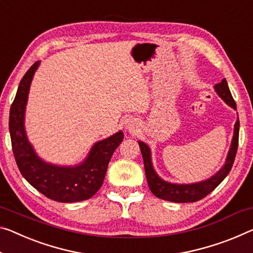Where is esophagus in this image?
Masks as SVG:
<instances>
[{
    "label": "esophagus",
    "mask_w": 253,
    "mask_h": 253,
    "mask_svg": "<svg viewBox=\"0 0 253 253\" xmlns=\"http://www.w3.org/2000/svg\"><path fill=\"white\" fill-rule=\"evenodd\" d=\"M135 126H134V123L132 122V121H127L126 123V130H129L130 132H133L134 131V127Z\"/></svg>",
    "instance_id": "1"
}]
</instances>
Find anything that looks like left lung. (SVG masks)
I'll return each instance as SVG.
<instances>
[{
  "mask_svg": "<svg viewBox=\"0 0 253 253\" xmlns=\"http://www.w3.org/2000/svg\"><path fill=\"white\" fill-rule=\"evenodd\" d=\"M215 90L225 100V103L230 105L233 108H236L235 100L233 99L230 88L227 86L226 79H223L221 83L217 84L215 86ZM239 130L240 121L238 118V121H236L234 126V135H233L231 149L228 151L226 163H225L223 169L212 177L209 178V180L193 184H172L169 183V182L163 181L157 175L156 172L154 170L153 165H151L149 147L146 143L139 141L140 150H141L143 158V165H145L147 182H148L150 191L153 192L154 196L159 198V199L172 201V203H194V201L201 200L206 196H208L209 193L213 191L221 183V181L230 173L236 156V151H238Z\"/></svg>",
  "mask_w": 253,
  "mask_h": 253,
  "instance_id": "obj_1",
  "label": "left lung"
}]
</instances>
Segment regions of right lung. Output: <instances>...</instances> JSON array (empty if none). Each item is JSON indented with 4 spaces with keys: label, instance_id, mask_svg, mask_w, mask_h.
Masks as SVG:
<instances>
[{
    "label": "right lung",
    "instance_id": "obj_1",
    "mask_svg": "<svg viewBox=\"0 0 253 253\" xmlns=\"http://www.w3.org/2000/svg\"><path fill=\"white\" fill-rule=\"evenodd\" d=\"M40 62L29 68L20 81L10 108L9 130L15 163L22 176L37 191L59 203L87 200L102 186L108 163L123 141V132L97 142L84 163L76 167H60L42 162L26 137L23 118L33 76Z\"/></svg>",
    "mask_w": 253,
    "mask_h": 253
}]
</instances>
